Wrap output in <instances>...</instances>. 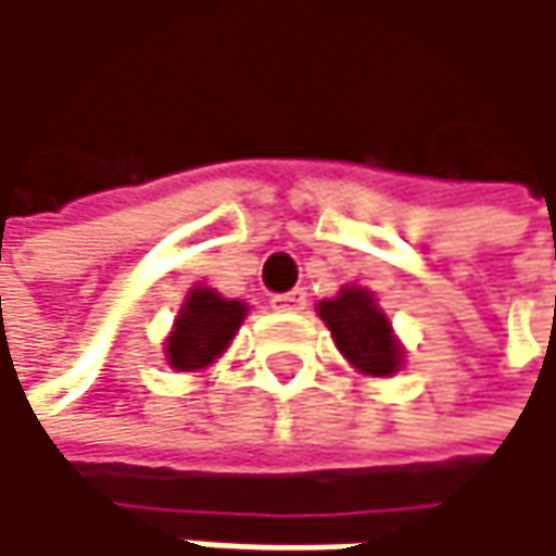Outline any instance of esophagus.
<instances>
[{
  "instance_id": "obj_1",
  "label": "esophagus",
  "mask_w": 556,
  "mask_h": 556,
  "mask_svg": "<svg viewBox=\"0 0 556 556\" xmlns=\"http://www.w3.org/2000/svg\"><path fill=\"white\" fill-rule=\"evenodd\" d=\"M270 305L277 312H302L305 308V289H292V292H279L270 299Z\"/></svg>"
}]
</instances>
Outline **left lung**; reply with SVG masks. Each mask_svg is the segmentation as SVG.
I'll list each match as a JSON object with an SVG mask.
<instances>
[{
	"mask_svg": "<svg viewBox=\"0 0 556 556\" xmlns=\"http://www.w3.org/2000/svg\"><path fill=\"white\" fill-rule=\"evenodd\" d=\"M318 315L331 328L341 354L370 377H389L402 364V348L392 338L387 315L377 308V299L367 289L348 286L338 299L318 305Z\"/></svg>",
	"mask_w": 556,
	"mask_h": 556,
	"instance_id": "8db88e82",
	"label": "left lung"
}]
</instances>
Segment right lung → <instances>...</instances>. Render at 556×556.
I'll return each instance as SVG.
<instances>
[{
    "instance_id": "obj_1",
    "label": "right lung",
    "mask_w": 556,
    "mask_h": 556,
    "mask_svg": "<svg viewBox=\"0 0 556 556\" xmlns=\"http://www.w3.org/2000/svg\"><path fill=\"white\" fill-rule=\"evenodd\" d=\"M244 302L222 299L212 289H192L167 341V361L173 370L208 367L235 338L244 321Z\"/></svg>"
}]
</instances>
